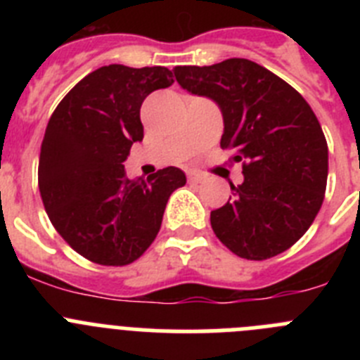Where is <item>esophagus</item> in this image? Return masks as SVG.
<instances>
[{
  "label": "esophagus",
  "mask_w": 360,
  "mask_h": 360,
  "mask_svg": "<svg viewBox=\"0 0 360 360\" xmlns=\"http://www.w3.org/2000/svg\"><path fill=\"white\" fill-rule=\"evenodd\" d=\"M187 180H189V182H195V184L203 182V180H205V174L198 173V171H189V173H187Z\"/></svg>",
  "instance_id": "obj_1"
}]
</instances>
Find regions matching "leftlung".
I'll list each match as a JSON object with an SVG mask.
<instances>
[{"label": "left lung", "mask_w": 360, "mask_h": 360, "mask_svg": "<svg viewBox=\"0 0 360 360\" xmlns=\"http://www.w3.org/2000/svg\"><path fill=\"white\" fill-rule=\"evenodd\" d=\"M184 90L212 98L224 115L221 149L241 162L243 184L211 212L216 238L231 252L263 262L290 249L324 200L328 144L303 95L249 59L174 66Z\"/></svg>", "instance_id": "obj_1"}]
</instances>
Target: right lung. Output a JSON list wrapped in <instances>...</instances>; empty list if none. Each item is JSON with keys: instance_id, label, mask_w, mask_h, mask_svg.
Instances as JSON below:
<instances>
[{"instance_id": "add662e5", "label": "right lung", "mask_w": 360, "mask_h": 360, "mask_svg": "<svg viewBox=\"0 0 360 360\" xmlns=\"http://www.w3.org/2000/svg\"><path fill=\"white\" fill-rule=\"evenodd\" d=\"M171 77L164 66H103L73 86L49 120L37 167L41 200L63 240L97 265L139 259L157 238L173 191L186 186L178 167L129 180L122 165L144 139V98L173 84Z\"/></svg>"}]
</instances>
